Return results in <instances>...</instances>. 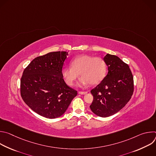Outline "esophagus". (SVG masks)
Instances as JSON below:
<instances>
[{"instance_id":"34e87169","label":"esophagus","mask_w":156,"mask_h":156,"mask_svg":"<svg viewBox=\"0 0 156 156\" xmlns=\"http://www.w3.org/2000/svg\"><path fill=\"white\" fill-rule=\"evenodd\" d=\"M86 93H87L86 91H79L78 92V94H85Z\"/></svg>"}]
</instances>
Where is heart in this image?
Wrapping results in <instances>:
<instances>
[{"label":"heart","instance_id":"obj_1","mask_svg":"<svg viewBox=\"0 0 156 156\" xmlns=\"http://www.w3.org/2000/svg\"><path fill=\"white\" fill-rule=\"evenodd\" d=\"M72 68L64 67L62 74L66 84L72 86L78 76L80 82L85 84L99 83L105 76L106 65L104 60L98 57L90 55H81L75 57L71 62Z\"/></svg>","mask_w":156,"mask_h":156}]
</instances>
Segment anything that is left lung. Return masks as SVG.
Listing matches in <instances>:
<instances>
[{
  "label": "left lung",
  "mask_w": 156,
  "mask_h": 156,
  "mask_svg": "<svg viewBox=\"0 0 156 156\" xmlns=\"http://www.w3.org/2000/svg\"><path fill=\"white\" fill-rule=\"evenodd\" d=\"M104 60L108 66V73L91 91L93 101L92 112L101 117L117 113L130 100L134 91V81L127 63L119 57L107 54Z\"/></svg>",
  "instance_id": "obj_1"
}]
</instances>
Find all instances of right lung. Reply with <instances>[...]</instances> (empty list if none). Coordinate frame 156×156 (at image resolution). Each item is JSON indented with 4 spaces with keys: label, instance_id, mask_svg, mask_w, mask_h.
Returning <instances> with one entry per match:
<instances>
[{
    "label": "right lung",
    "instance_id": "1",
    "mask_svg": "<svg viewBox=\"0 0 156 156\" xmlns=\"http://www.w3.org/2000/svg\"><path fill=\"white\" fill-rule=\"evenodd\" d=\"M68 52H49L33 59L20 80L21 96L37 114L48 119L62 115L77 91L67 86L62 74Z\"/></svg>",
    "mask_w": 156,
    "mask_h": 156
}]
</instances>
